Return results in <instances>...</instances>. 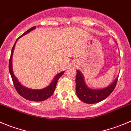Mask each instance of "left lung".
<instances>
[{"mask_svg":"<svg viewBox=\"0 0 131 131\" xmlns=\"http://www.w3.org/2000/svg\"><path fill=\"white\" fill-rule=\"evenodd\" d=\"M118 78V77H117L109 86L105 88L100 89H90L85 83L82 73L79 70H77L75 78V91L77 96L81 101L88 104H93L100 102L107 98L112 93L116 85Z\"/></svg>","mask_w":131,"mask_h":131,"instance_id":"obj_1","label":"left lung"}]
</instances>
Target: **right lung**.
<instances>
[{
  "label": "right lung",
  "mask_w": 131,
  "mask_h": 131,
  "mask_svg": "<svg viewBox=\"0 0 131 131\" xmlns=\"http://www.w3.org/2000/svg\"><path fill=\"white\" fill-rule=\"evenodd\" d=\"M35 28V26L32 27L28 30H27L26 32H24L23 35H20L19 38L21 37L24 36V35H26L30 31L34 30ZM18 38V39H19ZM18 39L15 42L14 45H13V48H12V50L11 52V56L9 58V71L10 73V75L12 76V81H13V85H14L15 88L17 92L18 93L23 97L24 98L26 99V100H29V101H42L44 100H46L48 97H50L53 93L54 92L55 89H56V85H57V81L59 79L61 75H63L64 73V71L61 72L59 73V74H56V76L53 79L51 83L46 87L42 89H28V88L25 87L23 85H22L20 83L18 79H17L15 76L14 74H13V68H12V56H13V51H14V48L15 46L16 42L17 41Z\"/></svg>",
  "instance_id": "right-lung-1"
}]
</instances>
